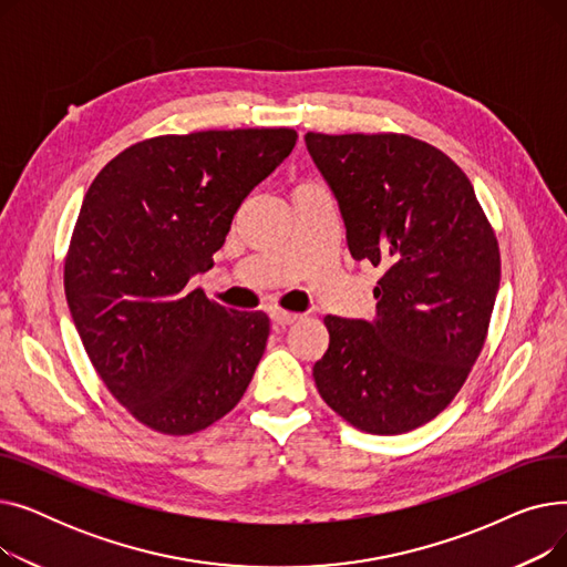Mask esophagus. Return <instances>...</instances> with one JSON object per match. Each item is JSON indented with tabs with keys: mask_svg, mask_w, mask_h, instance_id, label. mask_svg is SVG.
I'll list each match as a JSON object with an SVG mask.
<instances>
[{
	"mask_svg": "<svg viewBox=\"0 0 567 567\" xmlns=\"http://www.w3.org/2000/svg\"><path fill=\"white\" fill-rule=\"evenodd\" d=\"M271 319H274V323H278V326H291L293 321H299V319H301V315L287 312V310L276 308V310H271Z\"/></svg>",
	"mask_w": 567,
	"mask_h": 567,
	"instance_id": "34e87169",
	"label": "esophagus"
}]
</instances>
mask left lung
Instances as JSON below:
<instances>
[{
	"label": "left lung",
	"instance_id": "obj_1",
	"mask_svg": "<svg viewBox=\"0 0 567 567\" xmlns=\"http://www.w3.org/2000/svg\"><path fill=\"white\" fill-rule=\"evenodd\" d=\"M355 261L381 266L372 321L323 317L317 391L368 434H402L453 402L478 359L501 280L494 229L468 176L400 133L306 135Z\"/></svg>",
	"mask_w": 567,
	"mask_h": 567
}]
</instances>
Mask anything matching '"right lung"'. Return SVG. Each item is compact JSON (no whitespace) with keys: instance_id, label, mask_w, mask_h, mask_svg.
Returning a JSON list of instances; mask_svg holds the SVG:
<instances>
[{"instance_id":"right-lung-1","label":"right lung","mask_w":567,"mask_h":567,"mask_svg":"<svg viewBox=\"0 0 567 567\" xmlns=\"http://www.w3.org/2000/svg\"><path fill=\"white\" fill-rule=\"evenodd\" d=\"M291 128L142 140L89 186L64 264L71 317L118 404L161 434L206 430L244 398L268 340L264 312L208 301L238 206L296 144Z\"/></svg>"}]
</instances>
